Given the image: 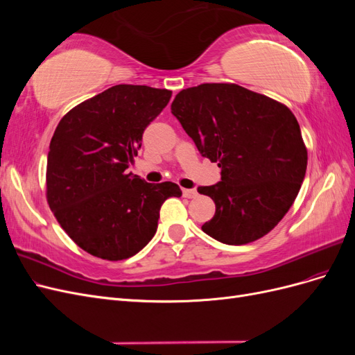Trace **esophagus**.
<instances>
[{"instance_id": "34e87169", "label": "esophagus", "mask_w": 355, "mask_h": 355, "mask_svg": "<svg viewBox=\"0 0 355 355\" xmlns=\"http://www.w3.org/2000/svg\"><path fill=\"white\" fill-rule=\"evenodd\" d=\"M182 194L187 198H196L197 197V191L196 189H182Z\"/></svg>"}]
</instances>
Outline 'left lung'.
<instances>
[{
    "label": "left lung",
    "mask_w": 355,
    "mask_h": 355,
    "mask_svg": "<svg viewBox=\"0 0 355 355\" xmlns=\"http://www.w3.org/2000/svg\"><path fill=\"white\" fill-rule=\"evenodd\" d=\"M171 114L201 155L222 168L216 185L198 188L216 204L201 230L231 245L274 230L306 171V146L293 112L239 84L206 83L179 92Z\"/></svg>",
    "instance_id": "1"
}]
</instances>
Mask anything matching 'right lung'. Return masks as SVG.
I'll use <instances>...</instances> for the list:
<instances>
[{
  "label": "right lung",
  "mask_w": 355,
  "mask_h": 355,
  "mask_svg": "<svg viewBox=\"0 0 355 355\" xmlns=\"http://www.w3.org/2000/svg\"><path fill=\"white\" fill-rule=\"evenodd\" d=\"M171 98L167 89L118 84L59 121L47 157V202L69 239L106 261L132 257L151 241L159 209L180 197L173 182L128 173L145 128Z\"/></svg>",
  "instance_id": "1"
}]
</instances>
